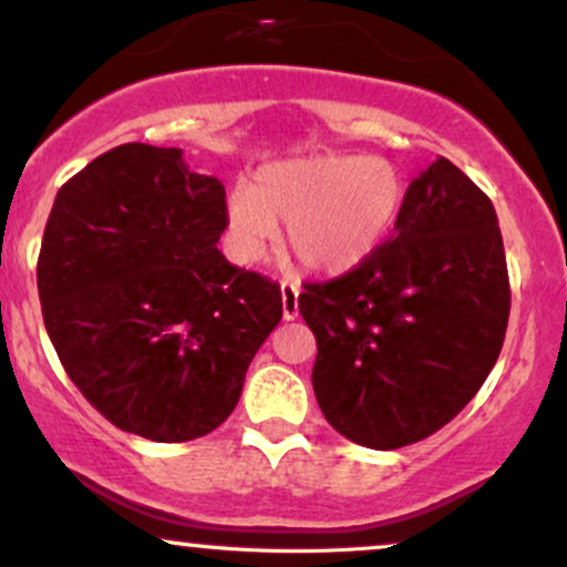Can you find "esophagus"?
Returning a JSON list of instances; mask_svg holds the SVG:
<instances>
[{
  "mask_svg": "<svg viewBox=\"0 0 567 567\" xmlns=\"http://www.w3.org/2000/svg\"><path fill=\"white\" fill-rule=\"evenodd\" d=\"M279 290H282V317L285 320H296L298 317V285L285 279V282L279 285Z\"/></svg>",
  "mask_w": 567,
  "mask_h": 567,
  "instance_id": "esophagus-1",
  "label": "esophagus"
}]
</instances>
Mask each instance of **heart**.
<instances>
[{"mask_svg":"<svg viewBox=\"0 0 567 567\" xmlns=\"http://www.w3.org/2000/svg\"><path fill=\"white\" fill-rule=\"evenodd\" d=\"M406 202L395 164L377 155L328 153L271 161L228 196V231L247 258L285 223V245L303 269L344 274L393 234Z\"/></svg>","mask_w":567,"mask_h":567,"instance_id":"1","label":"heart"}]
</instances>
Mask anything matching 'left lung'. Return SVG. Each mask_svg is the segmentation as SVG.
I'll list each match as a JSON object with an SVG mask.
<instances>
[{"mask_svg":"<svg viewBox=\"0 0 567 567\" xmlns=\"http://www.w3.org/2000/svg\"><path fill=\"white\" fill-rule=\"evenodd\" d=\"M506 252L493 202L435 158L406 188L393 236L298 312L317 339L312 388L344 439L398 450L478 393L508 326Z\"/></svg>","mask_w":567,"mask_h":567,"instance_id":"1","label":"left lung"}]
</instances>
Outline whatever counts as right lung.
<instances>
[{"instance_id": "add662e5", "label": "right lung", "mask_w": 567, "mask_h": 567, "mask_svg": "<svg viewBox=\"0 0 567 567\" xmlns=\"http://www.w3.org/2000/svg\"><path fill=\"white\" fill-rule=\"evenodd\" d=\"M226 226V188L179 147H112L55 193L37 260L42 320L121 431L161 444L213 433L282 320L279 285L217 250Z\"/></svg>"}]
</instances>
